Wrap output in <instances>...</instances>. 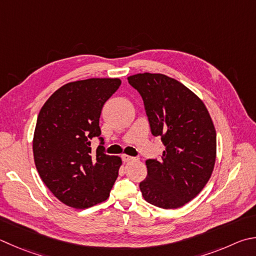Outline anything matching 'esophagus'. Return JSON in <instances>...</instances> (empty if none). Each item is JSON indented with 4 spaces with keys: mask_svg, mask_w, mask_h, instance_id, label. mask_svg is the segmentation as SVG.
Masks as SVG:
<instances>
[{
    "mask_svg": "<svg viewBox=\"0 0 256 256\" xmlns=\"http://www.w3.org/2000/svg\"><path fill=\"white\" fill-rule=\"evenodd\" d=\"M122 159H123L124 162H131V161L136 160L133 156H126V154H123L122 156Z\"/></svg>",
    "mask_w": 256,
    "mask_h": 256,
    "instance_id": "34e87169",
    "label": "esophagus"
}]
</instances>
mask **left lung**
<instances>
[{"label": "left lung", "instance_id": "obj_1", "mask_svg": "<svg viewBox=\"0 0 256 256\" xmlns=\"http://www.w3.org/2000/svg\"><path fill=\"white\" fill-rule=\"evenodd\" d=\"M128 84L140 92L151 132L166 150L146 160L143 198L164 209L182 207L202 192L216 161V130L204 102L180 82L162 74H136Z\"/></svg>", "mask_w": 256, "mask_h": 256}]
</instances>
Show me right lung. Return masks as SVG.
<instances>
[{"mask_svg":"<svg viewBox=\"0 0 256 256\" xmlns=\"http://www.w3.org/2000/svg\"><path fill=\"white\" fill-rule=\"evenodd\" d=\"M118 78H90L68 82L41 108L34 134V158L40 178L60 202L84 209L105 202L118 176L122 160L100 138L102 108L120 85Z\"/></svg>","mask_w":256,"mask_h":256,"instance_id":"obj_1","label":"right lung"}]
</instances>
